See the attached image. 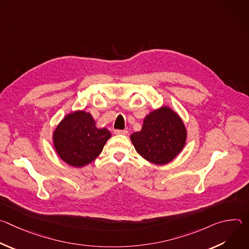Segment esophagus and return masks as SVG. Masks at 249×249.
<instances>
[{
    "label": "esophagus",
    "instance_id": "34e87169",
    "mask_svg": "<svg viewBox=\"0 0 249 249\" xmlns=\"http://www.w3.org/2000/svg\"><path fill=\"white\" fill-rule=\"evenodd\" d=\"M128 133L127 130H114V134L116 135H126Z\"/></svg>",
    "mask_w": 249,
    "mask_h": 249
}]
</instances>
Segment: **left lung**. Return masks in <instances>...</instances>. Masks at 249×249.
I'll return each mask as SVG.
<instances>
[{"label":"left lung","instance_id":"1","mask_svg":"<svg viewBox=\"0 0 249 249\" xmlns=\"http://www.w3.org/2000/svg\"><path fill=\"white\" fill-rule=\"evenodd\" d=\"M186 135L180 117L163 106L147 115L142 130L132 134L130 139L137 153L145 160L165 164L182 151Z\"/></svg>","mask_w":249,"mask_h":249}]
</instances>
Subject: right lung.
Wrapping results in <instances>:
<instances>
[{"label": "right lung", "instance_id": "obj_1", "mask_svg": "<svg viewBox=\"0 0 249 249\" xmlns=\"http://www.w3.org/2000/svg\"><path fill=\"white\" fill-rule=\"evenodd\" d=\"M110 137L107 129L95 127L89 113L75 111L60 122L53 134V141L59 157L65 162L82 167L99 156Z\"/></svg>", "mask_w": 249, "mask_h": 249}]
</instances>
